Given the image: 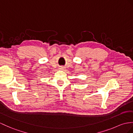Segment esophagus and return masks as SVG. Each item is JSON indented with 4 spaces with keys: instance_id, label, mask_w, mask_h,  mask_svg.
<instances>
[{
    "instance_id": "1",
    "label": "esophagus",
    "mask_w": 133,
    "mask_h": 133,
    "mask_svg": "<svg viewBox=\"0 0 133 133\" xmlns=\"http://www.w3.org/2000/svg\"><path fill=\"white\" fill-rule=\"evenodd\" d=\"M63 69V68H61V69Z\"/></svg>"
}]
</instances>
